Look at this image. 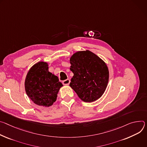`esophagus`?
<instances>
[{
  "mask_svg": "<svg viewBox=\"0 0 147 147\" xmlns=\"http://www.w3.org/2000/svg\"><path fill=\"white\" fill-rule=\"evenodd\" d=\"M70 82H71L70 80L69 79H65V80H63L62 81V84L64 85H68L69 84Z\"/></svg>",
  "mask_w": 147,
  "mask_h": 147,
  "instance_id": "34e87169",
  "label": "esophagus"
}]
</instances>
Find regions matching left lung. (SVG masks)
<instances>
[{"label":"left lung","instance_id":"8db88e82","mask_svg":"<svg viewBox=\"0 0 147 147\" xmlns=\"http://www.w3.org/2000/svg\"><path fill=\"white\" fill-rule=\"evenodd\" d=\"M74 73L69 86L85 102H92L103 95L109 82L106 63L92 52L78 51L70 58Z\"/></svg>","mask_w":147,"mask_h":147}]
</instances>
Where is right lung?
<instances>
[{
  "instance_id": "obj_1",
  "label": "right lung",
  "mask_w": 147,
  "mask_h": 147,
  "mask_svg": "<svg viewBox=\"0 0 147 147\" xmlns=\"http://www.w3.org/2000/svg\"><path fill=\"white\" fill-rule=\"evenodd\" d=\"M62 86L58 78L48 71V65L45 62H39L30 69L24 83L29 98L35 104L43 107L53 105Z\"/></svg>"
}]
</instances>
